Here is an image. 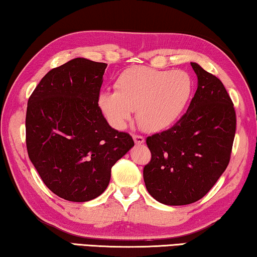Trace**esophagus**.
<instances>
[{
    "mask_svg": "<svg viewBox=\"0 0 257 257\" xmlns=\"http://www.w3.org/2000/svg\"><path fill=\"white\" fill-rule=\"evenodd\" d=\"M133 138H134V142H135V144H137V145L144 144V142H145L144 137L141 136V135H134Z\"/></svg>",
    "mask_w": 257,
    "mask_h": 257,
    "instance_id": "34e87169",
    "label": "esophagus"
}]
</instances>
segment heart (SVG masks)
I'll return each instance as SVG.
<instances>
[{"instance_id":"b5f03b06","label":"heart","mask_w":257,"mask_h":257,"mask_svg":"<svg viewBox=\"0 0 257 257\" xmlns=\"http://www.w3.org/2000/svg\"><path fill=\"white\" fill-rule=\"evenodd\" d=\"M192 90V80L184 71L136 66L121 73L115 81V91L99 93L98 106L113 128L124 129L137 109L141 128L159 133L180 119Z\"/></svg>"}]
</instances>
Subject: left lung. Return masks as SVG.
Wrapping results in <instances>:
<instances>
[{"mask_svg":"<svg viewBox=\"0 0 257 257\" xmlns=\"http://www.w3.org/2000/svg\"><path fill=\"white\" fill-rule=\"evenodd\" d=\"M198 88L172 128L146 138L152 154L143 177L149 193L168 206L200 200L230 161L235 134L233 104L221 80L191 63Z\"/></svg>","mask_w":257,"mask_h":257,"instance_id":"left-lung-1","label":"left lung"}]
</instances>
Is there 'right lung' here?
<instances>
[{
  "instance_id": "right-lung-1",
  "label": "right lung",
  "mask_w": 257,
  "mask_h": 257,
  "mask_svg": "<svg viewBox=\"0 0 257 257\" xmlns=\"http://www.w3.org/2000/svg\"><path fill=\"white\" fill-rule=\"evenodd\" d=\"M107 64L74 58L40 81L26 112L28 157L48 189L68 201L104 192L132 136L107 123L98 106Z\"/></svg>"
}]
</instances>
